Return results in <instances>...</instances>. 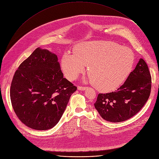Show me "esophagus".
<instances>
[{
  "label": "esophagus",
  "mask_w": 159,
  "mask_h": 159,
  "mask_svg": "<svg viewBox=\"0 0 159 159\" xmlns=\"http://www.w3.org/2000/svg\"><path fill=\"white\" fill-rule=\"evenodd\" d=\"M77 89H78V90H85L86 87H82V86H78V87H77Z\"/></svg>",
  "instance_id": "obj_1"
}]
</instances>
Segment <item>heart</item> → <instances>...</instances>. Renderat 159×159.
Masks as SVG:
<instances>
[{
	"mask_svg": "<svg viewBox=\"0 0 159 159\" xmlns=\"http://www.w3.org/2000/svg\"><path fill=\"white\" fill-rule=\"evenodd\" d=\"M134 55L127 47L108 41H88L79 44L74 53L66 52L61 59L65 77L74 80L87 65V80L102 92L119 87L129 75Z\"/></svg>",
	"mask_w": 159,
	"mask_h": 159,
	"instance_id": "obj_1",
	"label": "heart"
}]
</instances>
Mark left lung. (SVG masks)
I'll list each match as a JSON object with an SVG mask.
<instances>
[{"mask_svg":"<svg viewBox=\"0 0 159 159\" xmlns=\"http://www.w3.org/2000/svg\"><path fill=\"white\" fill-rule=\"evenodd\" d=\"M152 79L146 62L140 58L135 69L117 91L99 94L94 103L105 120L118 123L137 114L147 101L151 90Z\"/></svg>","mask_w":159,"mask_h":159,"instance_id":"8db88e82","label":"left lung"}]
</instances>
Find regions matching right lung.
Returning a JSON list of instances; mask_svg holds the SVG:
<instances>
[{
    "label": "right lung",
    "instance_id": "1",
    "mask_svg": "<svg viewBox=\"0 0 159 159\" xmlns=\"http://www.w3.org/2000/svg\"><path fill=\"white\" fill-rule=\"evenodd\" d=\"M56 54L36 48L14 74L10 96L17 116L27 126L47 130L60 121L77 90L63 78Z\"/></svg>",
    "mask_w": 159,
    "mask_h": 159
}]
</instances>
